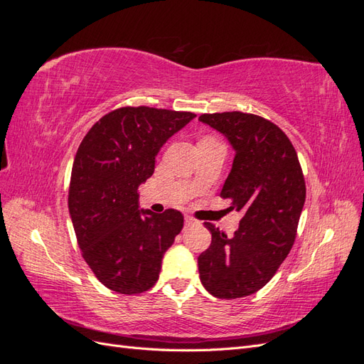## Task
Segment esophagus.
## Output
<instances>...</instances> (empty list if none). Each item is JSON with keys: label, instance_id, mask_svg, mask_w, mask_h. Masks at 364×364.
Returning a JSON list of instances; mask_svg holds the SVG:
<instances>
[{"label": "esophagus", "instance_id": "34e87169", "mask_svg": "<svg viewBox=\"0 0 364 364\" xmlns=\"http://www.w3.org/2000/svg\"><path fill=\"white\" fill-rule=\"evenodd\" d=\"M199 222H197L196 218H193L191 215H185V225L186 226H194V225H197Z\"/></svg>", "mask_w": 364, "mask_h": 364}]
</instances>
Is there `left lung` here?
Segmentation results:
<instances>
[{
	"label": "left lung",
	"instance_id": "1",
	"mask_svg": "<svg viewBox=\"0 0 364 364\" xmlns=\"http://www.w3.org/2000/svg\"><path fill=\"white\" fill-rule=\"evenodd\" d=\"M235 150L220 197L243 218L228 237L213 223L211 245L197 258L203 287L218 299L257 293L290 253L305 203V179L289 136L272 121L245 112L202 114Z\"/></svg>",
	"mask_w": 364,
	"mask_h": 364
}]
</instances>
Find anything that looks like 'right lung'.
Masks as SVG:
<instances>
[{"instance_id": "obj_1", "label": "right lung", "mask_w": 364, "mask_h": 364, "mask_svg": "<svg viewBox=\"0 0 364 364\" xmlns=\"http://www.w3.org/2000/svg\"><path fill=\"white\" fill-rule=\"evenodd\" d=\"M193 112L124 106L103 115L75 153L68 208L82 257L95 278L121 294L156 284L164 253L183 228L176 209H138V186L155 171L159 149Z\"/></svg>"}]
</instances>
